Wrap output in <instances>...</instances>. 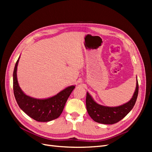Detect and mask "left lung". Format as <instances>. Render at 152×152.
<instances>
[{
    "instance_id": "8db88e82",
    "label": "left lung",
    "mask_w": 152,
    "mask_h": 152,
    "mask_svg": "<svg viewBox=\"0 0 152 152\" xmlns=\"http://www.w3.org/2000/svg\"><path fill=\"white\" fill-rule=\"evenodd\" d=\"M138 82L136 79V89L132 98L125 104L118 107H107L96 103L93 97L87 92L86 108L89 116L96 122L103 124H115L130 112L134 107L138 94Z\"/></svg>"
}]
</instances>
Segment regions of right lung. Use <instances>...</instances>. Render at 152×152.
Masks as SVG:
<instances>
[{"mask_svg": "<svg viewBox=\"0 0 152 152\" xmlns=\"http://www.w3.org/2000/svg\"><path fill=\"white\" fill-rule=\"evenodd\" d=\"M20 58L13 72V91L18 106L26 115L38 122H49L58 118L75 86H68L48 98L37 99L26 95L20 88L17 79V66Z\"/></svg>", "mask_w": 152, "mask_h": 152, "instance_id": "right-lung-1", "label": "right lung"}]
</instances>
